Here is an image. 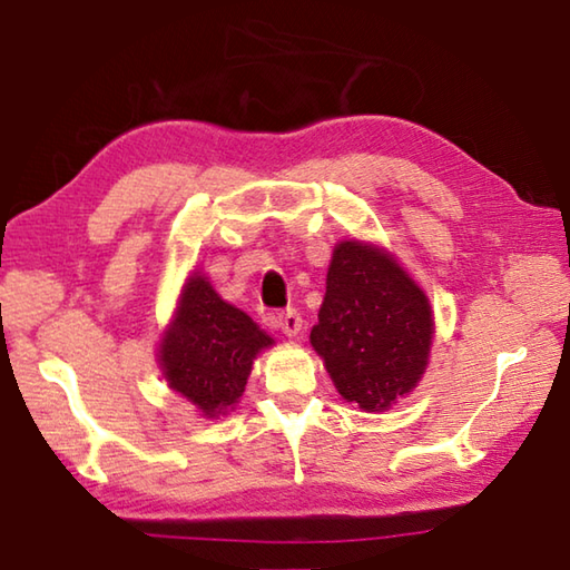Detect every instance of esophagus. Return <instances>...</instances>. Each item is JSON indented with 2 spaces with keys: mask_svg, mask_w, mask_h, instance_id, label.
I'll list each match as a JSON object with an SVG mask.
<instances>
[{
  "mask_svg": "<svg viewBox=\"0 0 570 570\" xmlns=\"http://www.w3.org/2000/svg\"><path fill=\"white\" fill-rule=\"evenodd\" d=\"M276 327L282 330L286 337H296L302 333V317L296 309H286L276 314Z\"/></svg>",
  "mask_w": 570,
  "mask_h": 570,
  "instance_id": "1",
  "label": "esophagus"
}]
</instances>
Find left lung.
I'll return each mask as SVG.
<instances>
[{
  "label": "left lung",
  "instance_id": "left-lung-1",
  "mask_svg": "<svg viewBox=\"0 0 570 570\" xmlns=\"http://www.w3.org/2000/svg\"><path fill=\"white\" fill-rule=\"evenodd\" d=\"M309 343L337 394L363 412L410 396L430 363L435 314L428 294L381 245L340 240Z\"/></svg>",
  "mask_w": 570,
  "mask_h": 570
}]
</instances>
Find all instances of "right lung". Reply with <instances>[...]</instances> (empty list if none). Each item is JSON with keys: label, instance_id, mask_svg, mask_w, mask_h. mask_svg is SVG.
<instances>
[{"label": "right lung", "instance_id": "add662e5", "mask_svg": "<svg viewBox=\"0 0 570 570\" xmlns=\"http://www.w3.org/2000/svg\"><path fill=\"white\" fill-rule=\"evenodd\" d=\"M271 345L274 337L225 302L202 271H191L156 358L168 389L197 406L202 417L217 420L235 410L253 361Z\"/></svg>", "mask_w": 570, "mask_h": 570}]
</instances>
